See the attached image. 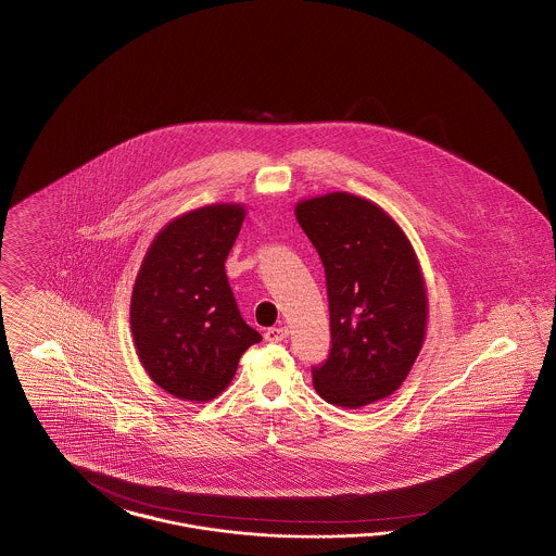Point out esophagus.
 I'll return each mask as SVG.
<instances>
[{"instance_id": "34e87169", "label": "esophagus", "mask_w": 556, "mask_h": 556, "mask_svg": "<svg viewBox=\"0 0 556 556\" xmlns=\"http://www.w3.org/2000/svg\"><path fill=\"white\" fill-rule=\"evenodd\" d=\"M287 337H289V328L287 326H274V328L265 330V341H269V343L287 341Z\"/></svg>"}]
</instances>
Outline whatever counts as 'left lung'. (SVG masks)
<instances>
[{
  "mask_svg": "<svg viewBox=\"0 0 556 556\" xmlns=\"http://www.w3.org/2000/svg\"><path fill=\"white\" fill-rule=\"evenodd\" d=\"M294 215L320 255L332 348L314 366L321 400L357 409L395 393L425 343L429 299L408 236L377 203L350 192L299 201Z\"/></svg>",
  "mask_w": 556,
  "mask_h": 556,
  "instance_id": "left-lung-1",
  "label": "left lung"
}]
</instances>
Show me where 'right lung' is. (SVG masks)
<instances>
[{"mask_svg": "<svg viewBox=\"0 0 556 556\" xmlns=\"http://www.w3.org/2000/svg\"><path fill=\"white\" fill-rule=\"evenodd\" d=\"M247 208L217 203L172 219L148 247L131 292L138 357L161 389L211 402L235 379L238 359L262 334L242 320L226 260Z\"/></svg>", "mask_w": 556, "mask_h": 556, "instance_id": "right-lung-1", "label": "right lung"}]
</instances>
